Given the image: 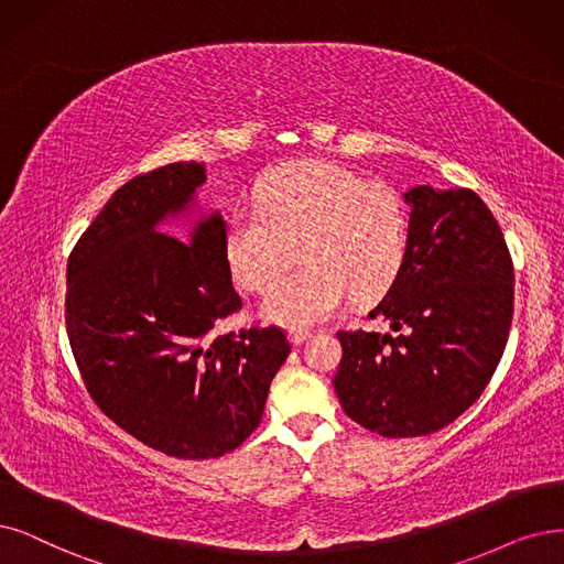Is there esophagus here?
I'll use <instances>...</instances> for the list:
<instances>
[{
	"label": "esophagus",
	"instance_id": "34e87169",
	"mask_svg": "<svg viewBox=\"0 0 564 564\" xmlns=\"http://www.w3.org/2000/svg\"><path fill=\"white\" fill-rule=\"evenodd\" d=\"M305 340H310V333L307 330H296V328L289 330V343L294 345V347H301Z\"/></svg>",
	"mask_w": 564,
	"mask_h": 564
}]
</instances>
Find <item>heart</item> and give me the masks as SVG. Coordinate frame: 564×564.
<instances>
[{
  "label": "heart",
  "instance_id": "1",
  "mask_svg": "<svg viewBox=\"0 0 564 564\" xmlns=\"http://www.w3.org/2000/svg\"><path fill=\"white\" fill-rule=\"evenodd\" d=\"M296 243L306 268L276 283ZM404 247L400 194L324 160L270 169L259 183V210H238L227 224L234 278L252 291L274 281L261 312L291 328L328 322L351 291L356 299L381 294L398 275Z\"/></svg>",
  "mask_w": 564,
  "mask_h": 564
}]
</instances>
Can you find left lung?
Returning a JSON list of instances; mask_svg holds the SVG:
<instances>
[{"label":"left lung","instance_id":"1","mask_svg":"<svg viewBox=\"0 0 564 564\" xmlns=\"http://www.w3.org/2000/svg\"><path fill=\"white\" fill-rule=\"evenodd\" d=\"M404 259L370 317L391 333L340 330L333 387L349 419L384 437H419L456 421L498 368L513 314L502 231L471 189L419 185Z\"/></svg>","mask_w":564,"mask_h":564}]
</instances>
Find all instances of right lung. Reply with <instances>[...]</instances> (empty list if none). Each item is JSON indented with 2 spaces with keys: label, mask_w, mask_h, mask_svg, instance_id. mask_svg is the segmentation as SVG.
Here are the masks:
<instances>
[{
  "label": "right lung",
  "mask_w": 564,
  "mask_h": 564,
  "mask_svg": "<svg viewBox=\"0 0 564 564\" xmlns=\"http://www.w3.org/2000/svg\"><path fill=\"white\" fill-rule=\"evenodd\" d=\"M206 164L175 162L108 198L66 263V333L85 387L122 431L175 458L234 452L261 421L291 347L280 328L213 337L242 307L227 221L196 192ZM185 223L188 242L161 234Z\"/></svg>",
  "instance_id": "right-lung-1"
}]
</instances>
